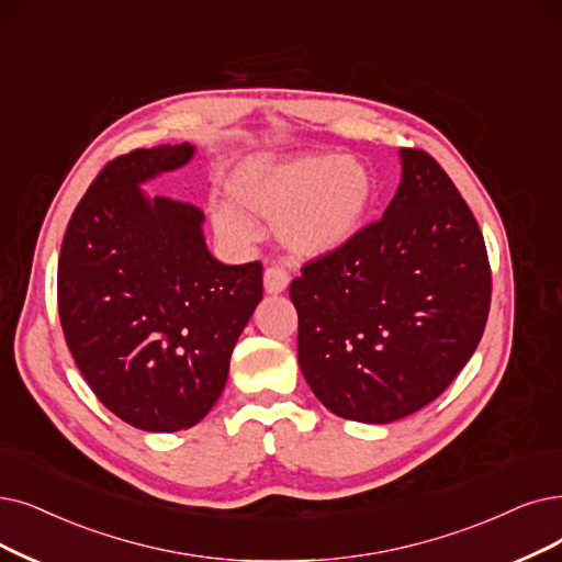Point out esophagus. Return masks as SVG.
<instances>
[{
    "mask_svg": "<svg viewBox=\"0 0 562 562\" xmlns=\"http://www.w3.org/2000/svg\"><path fill=\"white\" fill-rule=\"evenodd\" d=\"M288 272L283 267H279V265H272V267H267L265 269V290L269 295H281L283 290L288 288Z\"/></svg>",
    "mask_w": 562,
    "mask_h": 562,
    "instance_id": "34e87169",
    "label": "esophagus"
}]
</instances>
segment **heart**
Listing matches in <instances>:
<instances>
[{"label": "heart", "mask_w": 562, "mask_h": 562, "mask_svg": "<svg viewBox=\"0 0 562 562\" xmlns=\"http://www.w3.org/2000/svg\"><path fill=\"white\" fill-rule=\"evenodd\" d=\"M235 203L281 223L279 237L297 260L341 251L362 231L375 184L364 164L336 151H304L285 161H249L231 179ZM214 231L233 241L249 237V221L231 205L212 210Z\"/></svg>", "instance_id": "obj_1"}]
</instances>
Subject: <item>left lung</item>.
<instances>
[{
    "instance_id": "obj_1",
    "label": "left lung",
    "mask_w": 562,
    "mask_h": 562,
    "mask_svg": "<svg viewBox=\"0 0 562 562\" xmlns=\"http://www.w3.org/2000/svg\"><path fill=\"white\" fill-rule=\"evenodd\" d=\"M398 161L383 218L290 283L304 380L329 413L364 424L438 398L473 357L491 304L484 237L452 179L417 149Z\"/></svg>"
}]
</instances>
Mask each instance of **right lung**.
<instances>
[{"label": "right lung", "mask_w": 562, "mask_h": 562, "mask_svg": "<svg viewBox=\"0 0 562 562\" xmlns=\"http://www.w3.org/2000/svg\"><path fill=\"white\" fill-rule=\"evenodd\" d=\"M191 143L108 164L66 228L57 302L66 344L103 406L149 434L191 429L226 387L262 300V265H223L198 207L145 193L191 164Z\"/></svg>", "instance_id": "obj_1"}]
</instances>
